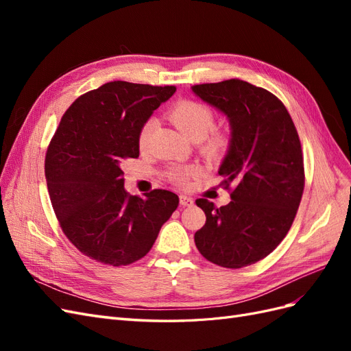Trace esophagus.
<instances>
[{
  "mask_svg": "<svg viewBox=\"0 0 351 351\" xmlns=\"http://www.w3.org/2000/svg\"><path fill=\"white\" fill-rule=\"evenodd\" d=\"M193 204H195V200L190 196L180 195V205H182V206H192Z\"/></svg>",
  "mask_w": 351,
  "mask_h": 351,
  "instance_id": "1",
  "label": "esophagus"
}]
</instances>
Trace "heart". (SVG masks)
Here are the masks:
<instances>
[{
    "label": "heart",
    "instance_id": "b5f03b06",
    "mask_svg": "<svg viewBox=\"0 0 351 351\" xmlns=\"http://www.w3.org/2000/svg\"><path fill=\"white\" fill-rule=\"evenodd\" d=\"M169 119L177 129L187 136L190 141L200 142L202 149L209 155H218L227 147L226 134L212 132L215 125L214 112L205 104L197 101H180L169 110ZM156 127V120L149 119L142 125L139 133V145L145 146ZM199 174V167H174L168 171V178L176 184L186 186L190 178Z\"/></svg>",
    "mask_w": 351,
    "mask_h": 351
}]
</instances>
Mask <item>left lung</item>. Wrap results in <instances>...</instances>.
I'll use <instances>...</instances> for the list:
<instances>
[{"mask_svg": "<svg viewBox=\"0 0 351 351\" xmlns=\"http://www.w3.org/2000/svg\"><path fill=\"white\" fill-rule=\"evenodd\" d=\"M192 90L230 121V146L218 173L227 189L234 184L226 206L196 200L206 215L195 232L196 247L219 267H247L278 246L299 209L304 189L299 134L284 104L267 89L230 79Z\"/></svg>", "mask_w": 351, "mask_h": 351, "instance_id": "obj_1", "label": "left lung"}]
</instances>
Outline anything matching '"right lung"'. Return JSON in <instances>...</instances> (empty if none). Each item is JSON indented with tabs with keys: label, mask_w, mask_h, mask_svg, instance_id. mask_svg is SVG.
<instances>
[{
	"label": "right lung",
	"mask_w": 351,
	"mask_h": 351,
	"mask_svg": "<svg viewBox=\"0 0 351 351\" xmlns=\"http://www.w3.org/2000/svg\"><path fill=\"white\" fill-rule=\"evenodd\" d=\"M176 86L108 82L62 115L45 156L52 208L67 239L90 259L121 267L151 250L178 196L125 192L121 164L139 156V133Z\"/></svg>",
	"instance_id": "1"
}]
</instances>
